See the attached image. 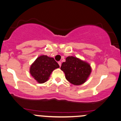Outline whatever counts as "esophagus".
I'll list each match as a JSON object with an SVG mask.
<instances>
[{"instance_id": "34e87169", "label": "esophagus", "mask_w": 121, "mask_h": 121, "mask_svg": "<svg viewBox=\"0 0 121 121\" xmlns=\"http://www.w3.org/2000/svg\"><path fill=\"white\" fill-rule=\"evenodd\" d=\"M58 64H59L60 67H61V62L60 61H59L58 62Z\"/></svg>"}]
</instances>
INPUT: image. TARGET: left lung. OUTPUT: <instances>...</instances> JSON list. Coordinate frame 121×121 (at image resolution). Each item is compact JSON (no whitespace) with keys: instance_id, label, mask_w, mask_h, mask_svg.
Returning a JSON list of instances; mask_svg holds the SVG:
<instances>
[{"instance_id":"obj_1","label":"left lung","mask_w":121,"mask_h":121,"mask_svg":"<svg viewBox=\"0 0 121 121\" xmlns=\"http://www.w3.org/2000/svg\"><path fill=\"white\" fill-rule=\"evenodd\" d=\"M61 69L66 79L74 85H80L86 81L91 72L90 65L77 57L69 56L62 64Z\"/></svg>"}]
</instances>
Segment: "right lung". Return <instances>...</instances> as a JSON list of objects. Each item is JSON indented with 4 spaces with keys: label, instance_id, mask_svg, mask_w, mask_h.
I'll use <instances>...</instances> for the list:
<instances>
[{
    "label": "right lung",
    "instance_id": "right-lung-1",
    "mask_svg": "<svg viewBox=\"0 0 121 121\" xmlns=\"http://www.w3.org/2000/svg\"><path fill=\"white\" fill-rule=\"evenodd\" d=\"M59 67L54 58L42 55L37 58L32 64L30 72L39 83H43L48 81L52 71Z\"/></svg>",
    "mask_w": 121,
    "mask_h": 121
}]
</instances>
